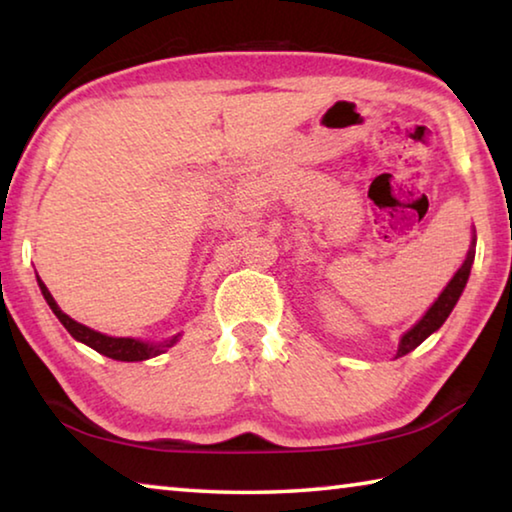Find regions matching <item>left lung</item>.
Returning <instances> with one entry per match:
<instances>
[{"instance_id": "1", "label": "left lung", "mask_w": 512, "mask_h": 512, "mask_svg": "<svg viewBox=\"0 0 512 512\" xmlns=\"http://www.w3.org/2000/svg\"><path fill=\"white\" fill-rule=\"evenodd\" d=\"M474 248H476V246L472 244L470 250H467V257H465L463 266L458 268L456 275L452 277V282L447 284L445 291L440 293L438 300L431 305V309L427 311V314L422 316L420 323L415 325L413 329H409V332H406V334L402 336L400 350H397V357H404V354H409L411 350L418 348V345H420L424 339H427V336H431L433 332H436V329L445 323L447 316L452 314L454 305L458 302V298H461V293H463V289H465L467 277H470V268H472L474 253H476Z\"/></svg>"}]
</instances>
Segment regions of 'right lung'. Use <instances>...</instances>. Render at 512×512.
Wrapping results in <instances>:
<instances>
[{"label": "right lung", "instance_id": "obj_1", "mask_svg": "<svg viewBox=\"0 0 512 512\" xmlns=\"http://www.w3.org/2000/svg\"><path fill=\"white\" fill-rule=\"evenodd\" d=\"M38 284H40L42 296H45V300H47V305L51 307V311H54L60 323L65 325L67 332L72 334L76 341L90 345L92 350H97L99 354H106V357H110V359H117V361H144V359L155 357V354L164 352V348H171V345L178 341V336H173V339L167 341V343L151 345V343H142V341H135V339H115V336H106V334H101V332H94V329L85 327L81 323H76V320H72L67 314H63V311H60V307L56 305V300L51 298L49 289L45 287V284H42L40 277H38Z\"/></svg>", "mask_w": 512, "mask_h": 512}]
</instances>
